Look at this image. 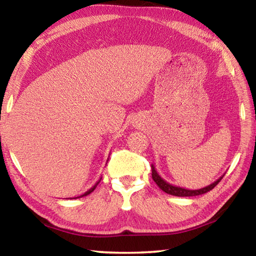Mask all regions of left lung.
I'll use <instances>...</instances> for the list:
<instances>
[{
  "label": "left lung",
  "mask_w": 256,
  "mask_h": 256,
  "mask_svg": "<svg viewBox=\"0 0 256 256\" xmlns=\"http://www.w3.org/2000/svg\"><path fill=\"white\" fill-rule=\"evenodd\" d=\"M151 168H152V180L156 182V184L159 186L160 190H162L164 192H166L170 196H201V194H204L206 192H209L214 186L219 183L220 180H222L224 175L220 177V178L216 180L214 183L206 186V188H200V190H188V188H180V186H175L172 184H170L168 182L164 180V178H162L157 170H156V167L154 164H151Z\"/></svg>",
  "instance_id": "left-lung-1"
}]
</instances>
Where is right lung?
Segmentation results:
<instances>
[{
    "mask_svg": "<svg viewBox=\"0 0 256 256\" xmlns=\"http://www.w3.org/2000/svg\"><path fill=\"white\" fill-rule=\"evenodd\" d=\"M102 180V178H100ZM100 180H99L98 182H97V183L96 184H94V186H92V188H90V190H86V193H84V194H82V196H88V194H90V193H92V192H94V188H96V186L99 184V182H100ZM80 196H78V198H80Z\"/></svg>",
    "mask_w": 256,
    "mask_h": 256,
    "instance_id": "add662e5",
    "label": "right lung"
}]
</instances>
